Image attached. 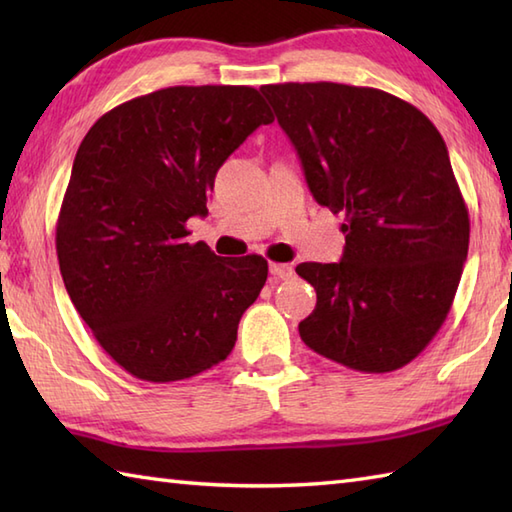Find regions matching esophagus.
Returning a JSON list of instances; mask_svg holds the SVG:
<instances>
[{
	"label": "esophagus",
	"mask_w": 512,
	"mask_h": 512,
	"mask_svg": "<svg viewBox=\"0 0 512 512\" xmlns=\"http://www.w3.org/2000/svg\"><path fill=\"white\" fill-rule=\"evenodd\" d=\"M292 273L295 270H292L290 264H270V275H275L277 279H290Z\"/></svg>",
	"instance_id": "obj_1"
}]
</instances>
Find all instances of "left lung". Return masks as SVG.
I'll return each instance as SVG.
<instances>
[{
	"instance_id": "obj_1",
	"label": "left lung",
	"mask_w": 512,
	"mask_h": 512,
	"mask_svg": "<svg viewBox=\"0 0 512 512\" xmlns=\"http://www.w3.org/2000/svg\"><path fill=\"white\" fill-rule=\"evenodd\" d=\"M321 206L345 215L339 264L306 262L310 350L367 374L411 363L442 328L469 253V211L418 107L343 83L262 85Z\"/></svg>"
}]
</instances>
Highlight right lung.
<instances>
[{"mask_svg":"<svg viewBox=\"0 0 512 512\" xmlns=\"http://www.w3.org/2000/svg\"><path fill=\"white\" fill-rule=\"evenodd\" d=\"M248 85H176L103 114L76 151L57 220L65 290L125 372L173 383L231 354L268 262L187 242L215 173L273 123Z\"/></svg>","mask_w":512,"mask_h":512,"instance_id":"add662e5","label":"right lung"}]
</instances>
